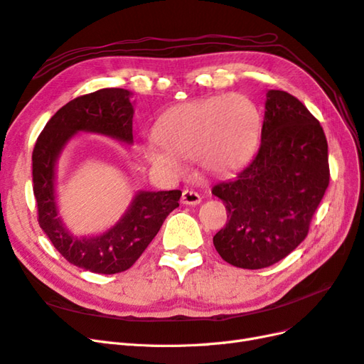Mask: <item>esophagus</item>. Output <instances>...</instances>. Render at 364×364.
Listing matches in <instances>:
<instances>
[{
  "instance_id": "1",
  "label": "esophagus",
  "mask_w": 364,
  "mask_h": 364,
  "mask_svg": "<svg viewBox=\"0 0 364 364\" xmlns=\"http://www.w3.org/2000/svg\"><path fill=\"white\" fill-rule=\"evenodd\" d=\"M181 203L184 205H198L199 203H201V195L195 191L186 189V191H183V195H181Z\"/></svg>"
}]
</instances>
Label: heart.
<instances>
[{
    "label": "heart",
    "mask_w": 364,
    "mask_h": 364,
    "mask_svg": "<svg viewBox=\"0 0 364 364\" xmlns=\"http://www.w3.org/2000/svg\"><path fill=\"white\" fill-rule=\"evenodd\" d=\"M257 105L240 93L187 102L159 119L154 136L144 145L152 166L180 173V159H198L208 172H225L248 159L259 136Z\"/></svg>",
    "instance_id": "1"
}]
</instances>
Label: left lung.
I'll use <instances>...</instances> for the list:
<instances>
[{"instance_id":"obj_1","label":"left lung","mask_w":364,"mask_h":364,"mask_svg":"<svg viewBox=\"0 0 364 364\" xmlns=\"http://www.w3.org/2000/svg\"><path fill=\"white\" fill-rule=\"evenodd\" d=\"M328 184L322 125L298 98L269 90L259 151L231 180L212 189L228 213V224L213 237L216 251L242 269L283 260L307 237Z\"/></svg>"}]
</instances>
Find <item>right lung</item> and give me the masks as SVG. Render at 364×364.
Here are the masks:
<instances>
[{
  "label": "right lung",
  "instance_id": "1",
  "mask_svg": "<svg viewBox=\"0 0 364 364\" xmlns=\"http://www.w3.org/2000/svg\"><path fill=\"white\" fill-rule=\"evenodd\" d=\"M132 93L101 89L69 101L46 122L33 149V192L38 203L41 228L65 259L85 271L118 274L130 269L166 216L180 204L181 191L139 192L122 219L95 237H74L57 216L54 195L55 163L66 142L78 132L133 142Z\"/></svg>",
  "mask_w": 364,
  "mask_h": 364
}]
</instances>
